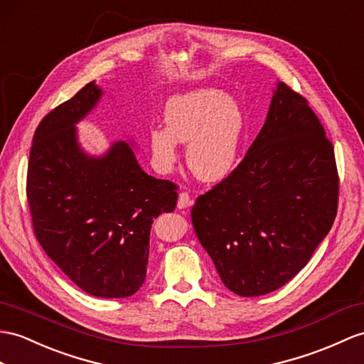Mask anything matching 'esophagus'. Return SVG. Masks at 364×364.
I'll use <instances>...</instances> for the list:
<instances>
[{
    "instance_id": "34e87169",
    "label": "esophagus",
    "mask_w": 364,
    "mask_h": 364,
    "mask_svg": "<svg viewBox=\"0 0 364 364\" xmlns=\"http://www.w3.org/2000/svg\"><path fill=\"white\" fill-rule=\"evenodd\" d=\"M191 205H193V199L188 196V193H181L179 200H177V208L183 210V208H188Z\"/></svg>"
}]
</instances>
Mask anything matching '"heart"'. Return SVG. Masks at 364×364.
I'll use <instances>...</instances> for the list:
<instances>
[{"mask_svg":"<svg viewBox=\"0 0 364 364\" xmlns=\"http://www.w3.org/2000/svg\"><path fill=\"white\" fill-rule=\"evenodd\" d=\"M165 127L149 129L156 168L168 173L179 157V141L187 144V165L205 182L232 176L241 161L245 132L244 112L233 99L215 87H199L173 95L164 108Z\"/></svg>","mask_w":364,"mask_h":364,"instance_id":"b5f03b06","label":"heart"}]
</instances>
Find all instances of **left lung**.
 I'll use <instances>...</instances> for the list:
<instances>
[{
    "label": "left lung",
    "mask_w": 364,
    "mask_h": 364,
    "mask_svg": "<svg viewBox=\"0 0 364 364\" xmlns=\"http://www.w3.org/2000/svg\"><path fill=\"white\" fill-rule=\"evenodd\" d=\"M333 148L306 99L277 83L244 161L191 210L194 232L236 295L282 287L304 267L336 215Z\"/></svg>",
    "instance_id": "left-lung-1"
}]
</instances>
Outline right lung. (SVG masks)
<instances>
[{"label":"right lung","instance_id":"1","mask_svg":"<svg viewBox=\"0 0 364 364\" xmlns=\"http://www.w3.org/2000/svg\"><path fill=\"white\" fill-rule=\"evenodd\" d=\"M102 97L94 80L41 120L28 200L38 242L75 286L97 298H127L144 284L153 223L176 208L177 193L141 170L134 140H115L100 156L82 146L77 123Z\"/></svg>","mask_w":364,"mask_h":364}]
</instances>
